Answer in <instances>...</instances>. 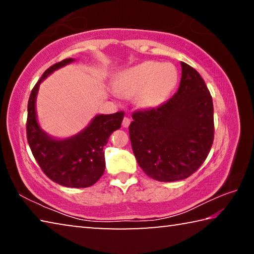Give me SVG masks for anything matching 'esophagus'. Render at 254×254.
Wrapping results in <instances>:
<instances>
[{
	"instance_id": "1",
	"label": "esophagus",
	"mask_w": 254,
	"mask_h": 254,
	"mask_svg": "<svg viewBox=\"0 0 254 254\" xmlns=\"http://www.w3.org/2000/svg\"><path fill=\"white\" fill-rule=\"evenodd\" d=\"M130 123H131V120L130 119L124 118L123 119V122H122V126H123V127H127L128 126H130Z\"/></svg>"
}]
</instances>
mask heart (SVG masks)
Segmentation results:
<instances>
[{"mask_svg": "<svg viewBox=\"0 0 254 254\" xmlns=\"http://www.w3.org/2000/svg\"><path fill=\"white\" fill-rule=\"evenodd\" d=\"M178 83V70L173 64L148 60L119 71L112 81L113 91L123 97L134 96L137 107L157 110Z\"/></svg>", "mask_w": 254, "mask_h": 254, "instance_id": "obj_1", "label": "heart"}]
</instances>
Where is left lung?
<instances>
[{
    "instance_id": "1",
    "label": "left lung",
    "mask_w": 254,
    "mask_h": 254,
    "mask_svg": "<svg viewBox=\"0 0 254 254\" xmlns=\"http://www.w3.org/2000/svg\"><path fill=\"white\" fill-rule=\"evenodd\" d=\"M174 97L157 110L133 113L128 132L139 166L158 182L186 179L203 165L214 139L213 101L194 68L180 63Z\"/></svg>"
}]
</instances>
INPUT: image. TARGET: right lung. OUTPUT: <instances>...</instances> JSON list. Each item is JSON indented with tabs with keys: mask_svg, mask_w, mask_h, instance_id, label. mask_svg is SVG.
Wrapping results in <instances>:
<instances>
[{
	"mask_svg": "<svg viewBox=\"0 0 254 254\" xmlns=\"http://www.w3.org/2000/svg\"><path fill=\"white\" fill-rule=\"evenodd\" d=\"M67 58L55 64L42 74L34 86L28 103L27 137L33 157L53 182L71 188L93 186L105 170L104 149L109 137L121 127L124 113L97 114L83 130L68 137L49 135L40 127L36 102L40 84L54 71L74 63Z\"/></svg>",
	"mask_w": 254,
	"mask_h": 254,
	"instance_id": "add662e5",
	"label": "right lung"
}]
</instances>
